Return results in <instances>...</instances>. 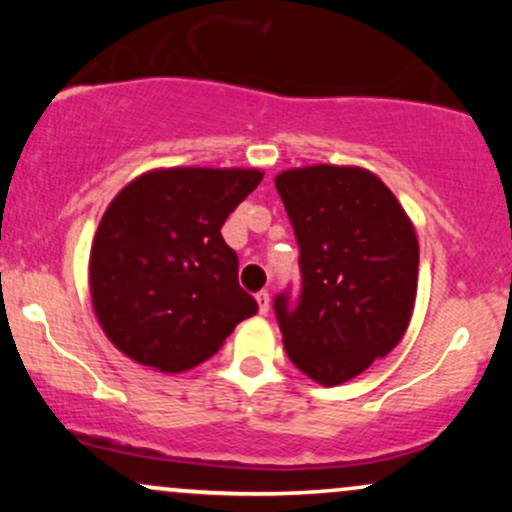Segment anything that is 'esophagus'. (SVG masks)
I'll list each match as a JSON object with an SVG mask.
<instances>
[{"mask_svg": "<svg viewBox=\"0 0 512 512\" xmlns=\"http://www.w3.org/2000/svg\"><path fill=\"white\" fill-rule=\"evenodd\" d=\"M255 298H257V305H260V313L267 315L269 313V291L262 289Z\"/></svg>", "mask_w": 512, "mask_h": 512, "instance_id": "esophagus-1", "label": "esophagus"}]
</instances>
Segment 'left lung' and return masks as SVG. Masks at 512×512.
Returning a JSON list of instances; mask_svg holds the SVG:
<instances>
[{"instance_id": "8db88e82", "label": "left lung", "mask_w": 512, "mask_h": 512, "mask_svg": "<svg viewBox=\"0 0 512 512\" xmlns=\"http://www.w3.org/2000/svg\"><path fill=\"white\" fill-rule=\"evenodd\" d=\"M274 185L301 250V291L274 296L286 354L315 383L342 385L407 332L419 279L414 226L363 168H293Z\"/></svg>"}]
</instances>
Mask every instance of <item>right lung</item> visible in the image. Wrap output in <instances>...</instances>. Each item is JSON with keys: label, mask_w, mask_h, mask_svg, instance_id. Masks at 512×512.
I'll list each match as a JSON object with an SVG mask.
<instances>
[{"label": "right lung", "mask_w": 512, "mask_h": 512, "mask_svg": "<svg viewBox=\"0 0 512 512\" xmlns=\"http://www.w3.org/2000/svg\"><path fill=\"white\" fill-rule=\"evenodd\" d=\"M260 180L255 168L154 170L110 202L88 272L98 322L122 354L180 373L257 313L221 226Z\"/></svg>", "instance_id": "1"}]
</instances>
